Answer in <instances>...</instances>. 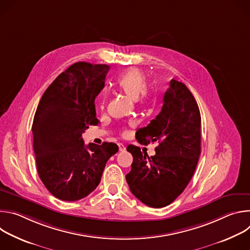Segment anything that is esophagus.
Masks as SVG:
<instances>
[{
	"label": "esophagus",
	"instance_id": "esophagus-1",
	"mask_svg": "<svg viewBox=\"0 0 250 250\" xmlns=\"http://www.w3.org/2000/svg\"><path fill=\"white\" fill-rule=\"evenodd\" d=\"M118 146H119V150L120 151H125V146L123 144H119Z\"/></svg>",
	"mask_w": 250,
	"mask_h": 250
}]
</instances>
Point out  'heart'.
<instances>
[{
	"label": "heart",
	"mask_w": 250,
	"mask_h": 250,
	"mask_svg": "<svg viewBox=\"0 0 250 250\" xmlns=\"http://www.w3.org/2000/svg\"><path fill=\"white\" fill-rule=\"evenodd\" d=\"M146 88V79L145 74L137 69H130L119 79L117 82V89L125 94L130 100H137L140 96L141 100H146L147 98ZM103 100V104H104Z\"/></svg>",
	"instance_id": "1"
}]
</instances>
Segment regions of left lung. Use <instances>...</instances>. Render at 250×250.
<instances>
[{"label":"left lung","mask_w":250,"mask_h":250,"mask_svg":"<svg viewBox=\"0 0 250 250\" xmlns=\"http://www.w3.org/2000/svg\"><path fill=\"white\" fill-rule=\"evenodd\" d=\"M164 94L161 112L147 126L139 128L140 145L157 142L156 154L148 156L135 146L130 172L125 176L131 193L152 208L170 205L187 187L201 154V115L185 84L172 79Z\"/></svg>","instance_id":"8db88e82"}]
</instances>
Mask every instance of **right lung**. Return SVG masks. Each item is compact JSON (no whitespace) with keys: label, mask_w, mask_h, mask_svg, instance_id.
<instances>
[{"label":"right lung","mask_w":250,"mask_h":250,"mask_svg":"<svg viewBox=\"0 0 250 250\" xmlns=\"http://www.w3.org/2000/svg\"><path fill=\"white\" fill-rule=\"evenodd\" d=\"M110 66L77 62L42 95L32 123L33 150L41 180L56 198L73 202L92 193L105 163L119 147L113 142L85 146L82 133L98 125L95 98Z\"/></svg>","instance_id":"right-lung-1"}]
</instances>
